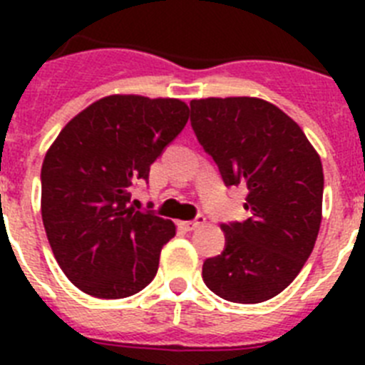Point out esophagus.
<instances>
[{
	"instance_id": "esophagus-1",
	"label": "esophagus",
	"mask_w": 365,
	"mask_h": 365,
	"mask_svg": "<svg viewBox=\"0 0 365 365\" xmlns=\"http://www.w3.org/2000/svg\"><path fill=\"white\" fill-rule=\"evenodd\" d=\"M205 221H206L205 215H197V217L193 219V221H180L179 225L185 228V230L190 232V230H195V228H199L201 225H205Z\"/></svg>"
}]
</instances>
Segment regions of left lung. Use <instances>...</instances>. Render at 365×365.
<instances>
[{"instance_id": "left-lung-1", "label": "left lung", "mask_w": 365, "mask_h": 365, "mask_svg": "<svg viewBox=\"0 0 365 365\" xmlns=\"http://www.w3.org/2000/svg\"><path fill=\"white\" fill-rule=\"evenodd\" d=\"M192 128L227 186L247 185L243 222L222 225L227 247L202 265L222 299L261 303L291 285L314 248L324 168L289 115L252 96L190 102Z\"/></svg>"}]
</instances>
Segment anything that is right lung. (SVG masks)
I'll use <instances>...</instances> for the list:
<instances>
[{
  "label": "right lung",
  "mask_w": 365,
  "mask_h": 365,
  "mask_svg": "<svg viewBox=\"0 0 365 365\" xmlns=\"http://www.w3.org/2000/svg\"><path fill=\"white\" fill-rule=\"evenodd\" d=\"M179 98L109 95L66 124L41 166V219L58 265L95 298L143 291L175 225L130 206L133 185L182 131Z\"/></svg>",
  "instance_id": "obj_1"
}]
</instances>
